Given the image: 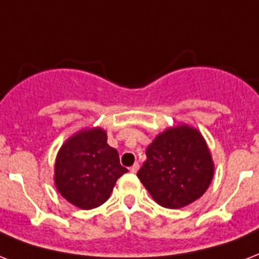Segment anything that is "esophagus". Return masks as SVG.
Masks as SVG:
<instances>
[{"mask_svg":"<svg viewBox=\"0 0 259 259\" xmlns=\"http://www.w3.org/2000/svg\"><path fill=\"white\" fill-rule=\"evenodd\" d=\"M138 169H140V164H138V163H134L133 165H132V167H130V171H132V172H137Z\"/></svg>","mask_w":259,"mask_h":259,"instance_id":"34e87169","label":"esophagus"}]
</instances>
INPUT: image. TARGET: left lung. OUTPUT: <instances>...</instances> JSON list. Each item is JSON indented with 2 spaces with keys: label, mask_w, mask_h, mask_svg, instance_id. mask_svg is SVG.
<instances>
[{
  "label": "left lung",
  "mask_w": 259,
  "mask_h": 259,
  "mask_svg": "<svg viewBox=\"0 0 259 259\" xmlns=\"http://www.w3.org/2000/svg\"><path fill=\"white\" fill-rule=\"evenodd\" d=\"M137 177L161 206L179 209L198 200L212 182V155L202 134L189 125L169 127L147 148Z\"/></svg>",
  "instance_id": "obj_1"
}]
</instances>
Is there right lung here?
I'll use <instances>...</instances> for the list:
<instances>
[{
  "instance_id": "add662e5",
  "label": "right lung",
  "mask_w": 259,
  "mask_h": 259,
  "mask_svg": "<svg viewBox=\"0 0 259 259\" xmlns=\"http://www.w3.org/2000/svg\"><path fill=\"white\" fill-rule=\"evenodd\" d=\"M127 172L118 151L100 127L80 130L59 149L54 182L59 194L80 209H94L110 198L118 178Z\"/></svg>"
}]
</instances>
